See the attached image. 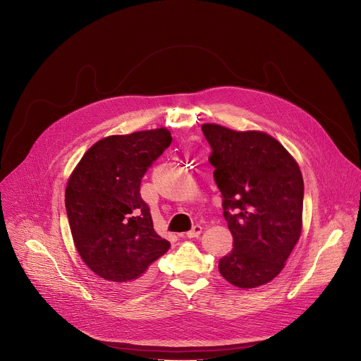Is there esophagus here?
I'll return each instance as SVG.
<instances>
[{
	"label": "esophagus",
	"mask_w": 361,
	"mask_h": 361,
	"mask_svg": "<svg viewBox=\"0 0 361 361\" xmlns=\"http://www.w3.org/2000/svg\"><path fill=\"white\" fill-rule=\"evenodd\" d=\"M201 231H202V227L198 226V224H195L190 231L185 233V235H187L188 238H194V237H198V235L201 234Z\"/></svg>",
	"instance_id": "obj_1"
}]
</instances>
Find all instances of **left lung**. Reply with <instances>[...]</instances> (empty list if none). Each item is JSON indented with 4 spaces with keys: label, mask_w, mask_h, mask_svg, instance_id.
Returning a JSON list of instances; mask_svg holds the SVG:
<instances>
[{
    "label": "left lung",
    "mask_w": 361,
    "mask_h": 361,
    "mask_svg": "<svg viewBox=\"0 0 361 361\" xmlns=\"http://www.w3.org/2000/svg\"><path fill=\"white\" fill-rule=\"evenodd\" d=\"M209 157L223 197L233 250L219 263L221 276L240 288L271 281L284 267L301 233L304 183L287 149L260 131L204 124Z\"/></svg>",
    "instance_id": "obj_1"
}]
</instances>
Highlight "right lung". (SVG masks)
<instances>
[{"label":"right lung","mask_w":361,"mask_h":361,"mask_svg":"<svg viewBox=\"0 0 361 361\" xmlns=\"http://www.w3.org/2000/svg\"><path fill=\"white\" fill-rule=\"evenodd\" d=\"M171 141L166 128L102 138L68 180L66 210L75 248L97 276L116 287L142 288L152 263L171 245L154 231L140 194L141 178Z\"/></svg>","instance_id":"add662e5"}]
</instances>
